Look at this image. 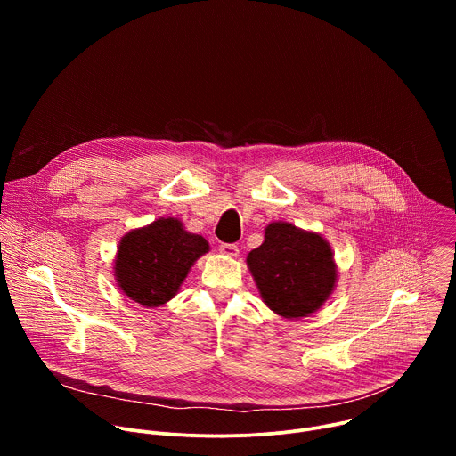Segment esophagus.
Instances as JSON below:
<instances>
[{"instance_id":"34e87169","label":"esophagus","mask_w":456,"mask_h":456,"mask_svg":"<svg viewBox=\"0 0 456 456\" xmlns=\"http://www.w3.org/2000/svg\"><path fill=\"white\" fill-rule=\"evenodd\" d=\"M220 252L225 254V256L234 257V256L240 254V248H238L236 243H222V245H220Z\"/></svg>"}]
</instances>
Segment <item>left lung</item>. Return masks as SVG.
Returning <instances> with one entry per match:
<instances>
[{"mask_svg":"<svg viewBox=\"0 0 456 456\" xmlns=\"http://www.w3.org/2000/svg\"><path fill=\"white\" fill-rule=\"evenodd\" d=\"M247 265L267 306L283 317L317 310L338 278L327 241L280 222L265 229V241L248 252Z\"/></svg>","mask_w":456,"mask_h":456,"instance_id":"obj_1","label":"left lung"}]
</instances>
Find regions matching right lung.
Here are the masks:
<instances>
[{"mask_svg": "<svg viewBox=\"0 0 456 456\" xmlns=\"http://www.w3.org/2000/svg\"><path fill=\"white\" fill-rule=\"evenodd\" d=\"M208 250L209 243L185 232L176 218L157 220L122 238L115 259L118 287L144 306H160L176 294L191 265Z\"/></svg>", "mask_w": 456, "mask_h": 456, "instance_id": "1", "label": "right lung"}]
</instances>
